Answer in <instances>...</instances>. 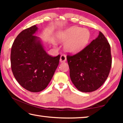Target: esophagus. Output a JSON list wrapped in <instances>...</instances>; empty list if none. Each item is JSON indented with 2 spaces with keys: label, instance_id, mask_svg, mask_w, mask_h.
Masks as SVG:
<instances>
[{
  "label": "esophagus",
  "instance_id": "1",
  "mask_svg": "<svg viewBox=\"0 0 123 123\" xmlns=\"http://www.w3.org/2000/svg\"><path fill=\"white\" fill-rule=\"evenodd\" d=\"M66 56L64 54H62V55H61V57H60V62H64L66 61Z\"/></svg>",
  "mask_w": 123,
  "mask_h": 123
}]
</instances>
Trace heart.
Segmentation results:
<instances>
[{
	"instance_id": "1",
	"label": "heart",
	"mask_w": 123,
	"mask_h": 123,
	"mask_svg": "<svg viewBox=\"0 0 123 123\" xmlns=\"http://www.w3.org/2000/svg\"><path fill=\"white\" fill-rule=\"evenodd\" d=\"M90 36V32L87 29L73 26L61 33L59 36V39L62 42H66L64 45L66 51L76 54L86 47Z\"/></svg>"
}]
</instances>
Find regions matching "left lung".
Instances as JSON below:
<instances>
[{
    "label": "left lung",
    "instance_id": "left-lung-1",
    "mask_svg": "<svg viewBox=\"0 0 123 123\" xmlns=\"http://www.w3.org/2000/svg\"><path fill=\"white\" fill-rule=\"evenodd\" d=\"M70 77L79 91L91 92L100 87L109 76L112 65L111 47L100 31L97 38L80 52L67 56Z\"/></svg>",
    "mask_w": 123,
    "mask_h": 123
}]
</instances>
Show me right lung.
<instances>
[{
    "mask_svg": "<svg viewBox=\"0 0 123 123\" xmlns=\"http://www.w3.org/2000/svg\"><path fill=\"white\" fill-rule=\"evenodd\" d=\"M33 25L17 36L11 52V69L20 86L31 92H38L48 85L59 63L60 55H49L38 37L34 35Z\"/></svg>",
    "mask_w": 123,
    "mask_h": 123,
    "instance_id": "right-lung-1",
    "label": "right lung"
}]
</instances>
